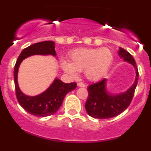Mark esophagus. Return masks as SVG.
I'll list each match as a JSON object with an SVG mask.
<instances>
[{
  "label": "esophagus",
  "mask_w": 151,
  "mask_h": 151,
  "mask_svg": "<svg viewBox=\"0 0 151 151\" xmlns=\"http://www.w3.org/2000/svg\"><path fill=\"white\" fill-rule=\"evenodd\" d=\"M77 86L83 87V88H84V87H85V85L83 83H77Z\"/></svg>",
  "instance_id": "obj_1"
}]
</instances>
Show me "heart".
<instances>
[{
    "label": "heart",
    "mask_w": 151,
    "mask_h": 151,
    "mask_svg": "<svg viewBox=\"0 0 151 151\" xmlns=\"http://www.w3.org/2000/svg\"><path fill=\"white\" fill-rule=\"evenodd\" d=\"M113 60V55L108 48H80L74 50L68 55V62L63 60L60 66L71 76H77V71H85L91 81H97L106 74Z\"/></svg>",
    "instance_id": "1"
}]
</instances>
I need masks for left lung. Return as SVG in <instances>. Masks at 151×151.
<instances>
[{
    "mask_svg": "<svg viewBox=\"0 0 151 151\" xmlns=\"http://www.w3.org/2000/svg\"><path fill=\"white\" fill-rule=\"evenodd\" d=\"M118 55L123 61L132 65L135 69L136 77L134 84L123 93H112L106 89V78L88 87V97L85 103V109L90 116L99 119L113 118L122 113L132 102L138 82L139 73L136 62L132 55L119 47Z\"/></svg>",
    "mask_w": 151,
    "mask_h": 151,
    "instance_id": "obj_1",
    "label": "left lung"
}]
</instances>
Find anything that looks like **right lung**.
Instances as JSON below:
<instances>
[{
  "mask_svg": "<svg viewBox=\"0 0 151 151\" xmlns=\"http://www.w3.org/2000/svg\"><path fill=\"white\" fill-rule=\"evenodd\" d=\"M55 44L52 41L33 44L24 49L18 57L14 70L16 96L19 104L28 113L37 117H46L55 113L62 105L68 92L77 87L76 83H64L55 78L48 88L39 95L30 96L21 91L18 85L17 76L19 67L24 59L32 55H52L56 57Z\"/></svg>",
  "mask_w": 151,
  "mask_h": 151,
  "instance_id": "obj_1",
  "label": "right lung"
}]
</instances>
